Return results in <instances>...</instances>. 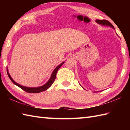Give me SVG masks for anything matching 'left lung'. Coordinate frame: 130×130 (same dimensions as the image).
I'll return each mask as SVG.
<instances>
[{"label":"left lung","instance_id":"left-lung-1","mask_svg":"<svg viewBox=\"0 0 130 130\" xmlns=\"http://www.w3.org/2000/svg\"><path fill=\"white\" fill-rule=\"evenodd\" d=\"M95 22L97 23H98L99 24H101V25L110 26L111 27H112V28L115 29L113 26L112 24L111 23H110L108 21L105 20V19H103V20H99V19H96V20L95 21Z\"/></svg>","mask_w":130,"mask_h":130}]
</instances>
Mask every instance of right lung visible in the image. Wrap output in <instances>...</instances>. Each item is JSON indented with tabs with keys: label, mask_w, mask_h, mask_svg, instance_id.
I'll return each instance as SVG.
<instances>
[{
	"label": "right lung",
	"mask_w": 130,
	"mask_h": 130,
	"mask_svg": "<svg viewBox=\"0 0 130 130\" xmlns=\"http://www.w3.org/2000/svg\"><path fill=\"white\" fill-rule=\"evenodd\" d=\"M64 63V62H62L61 63L60 65H58L57 67L53 71V72H52L50 78L48 80V81L46 83L42 85V86H41L39 87H36V88H29V87H24L22 86V85H21L20 84H19L18 83H17L16 82H15L13 80V79L12 78V77L10 76V74H9V72H8V68H7V74H8V75L9 76V79H10V80L12 81L14 84L15 85H16L17 86L19 87V88H21L22 89H23V90L26 91V92H28V93H40V92H43V91H45L47 89L50 87L52 84L54 83V82L55 81V79H56V73L57 72L58 70H59V69L61 67L63 63Z\"/></svg>",
	"instance_id": "add662e5"
}]
</instances>
